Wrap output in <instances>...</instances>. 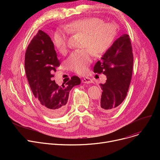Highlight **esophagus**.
Wrapping results in <instances>:
<instances>
[{
    "instance_id": "34e87169",
    "label": "esophagus",
    "mask_w": 160,
    "mask_h": 160,
    "mask_svg": "<svg viewBox=\"0 0 160 160\" xmlns=\"http://www.w3.org/2000/svg\"><path fill=\"white\" fill-rule=\"evenodd\" d=\"M82 83H91L93 82V80H92L90 78L86 77V78H84L82 79Z\"/></svg>"
}]
</instances>
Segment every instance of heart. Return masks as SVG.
Listing matches in <instances>:
<instances>
[{
    "instance_id": "heart-1",
    "label": "heart",
    "mask_w": 160,
    "mask_h": 160,
    "mask_svg": "<svg viewBox=\"0 0 160 160\" xmlns=\"http://www.w3.org/2000/svg\"><path fill=\"white\" fill-rule=\"evenodd\" d=\"M66 30L72 34L83 35L82 47L84 49L75 50L67 60L69 69L78 74H84L91 62V52L95 56L105 54L112 46L117 36L113 24L104 23L97 18H86L75 20L67 25ZM53 42L58 51L63 53L67 48V38L62 30H57Z\"/></svg>"
}]
</instances>
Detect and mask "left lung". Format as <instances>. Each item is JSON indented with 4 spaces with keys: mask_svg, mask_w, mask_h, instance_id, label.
Returning a JSON list of instances; mask_svg holds the SVG:
<instances>
[{
    "mask_svg": "<svg viewBox=\"0 0 160 160\" xmlns=\"http://www.w3.org/2000/svg\"><path fill=\"white\" fill-rule=\"evenodd\" d=\"M133 56L130 39L123 34L94 66V72L103 73L107 77L105 83H100L102 90L98 110L103 113L115 111L127 95L133 71Z\"/></svg>",
    "mask_w": 160,
    "mask_h": 160,
    "instance_id": "8db88e82",
    "label": "left lung"
}]
</instances>
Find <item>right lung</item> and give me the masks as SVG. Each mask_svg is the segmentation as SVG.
Wrapping results in <instances>:
<instances>
[{
  "instance_id": "right-lung-1",
  "label": "right lung",
  "mask_w": 160,
  "mask_h": 160,
  "mask_svg": "<svg viewBox=\"0 0 160 160\" xmlns=\"http://www.w3.org/2000/svg\"><path fill=\"white\" fill-rule=\"evenodd\" d=\"M60 65L51 39L39 30L27 48L24 67L39 106L50 117H60L65 112L70 91L81 82L79 77L73 76L65 84H56L53 73Z\"/></svg>"
}]
</instances>
